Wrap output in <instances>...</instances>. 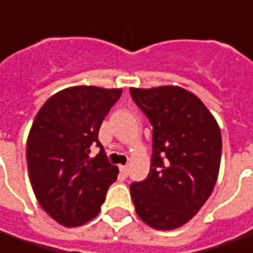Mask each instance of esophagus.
<instances>
[{
  "instance_id": "esophagus-1",
  "label": "esophagus",
  "mask_w": 253,
  "mask_h": 253,
  "mask_svg": "<svg viewBox=\"0 0 253 253\" xmlns=\"http://www.w3.org/2000/svg\"><path fill=\"white\" fill-rule=\"evenodd\" d=\"M119 169H121V172L125 176L128 175V166H121V167H119Z\"/></svg>"
}]
</instances>
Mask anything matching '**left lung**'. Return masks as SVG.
<instances>
[{"instance_id": "obj_1", "label": "left lung", "mask_w": 253, "mask_h": 253, "mask_svg": "<svg viewBox=\"0 0 253 253\" xmlns=\"http://www.w3.org/2000/svg\"><path fill=\"white\" fill-rule=\"evenodd\" d=\"M153 126L151 171L130 186L135 212L156 230L188 223L216 183L222 155L219 125L199 97L181 86L130 87Z\"/></svg>"}]
</instances>
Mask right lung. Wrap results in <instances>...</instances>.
Listing matches in <instances>:
<instances>
[{
  "mask_svg": "<svg viewBox=\"0 0 253 253\" xmlns=\"http://www.w3.org/2000/svg\"><path fill=\"white\" fill-rule=\"evenodd\" d=\"M122 89L72 86L41 107L27 137V169L40 206L65 227L84 225L100 212L108 188L116 181L98 141V130ZM102 151L89 158V145Z\"/></svg>",
  "mask_w": 253,
  "mask_h": 253,
  "instance_id": "obj_1",
  "label": "right lung"
}]
</instances>
